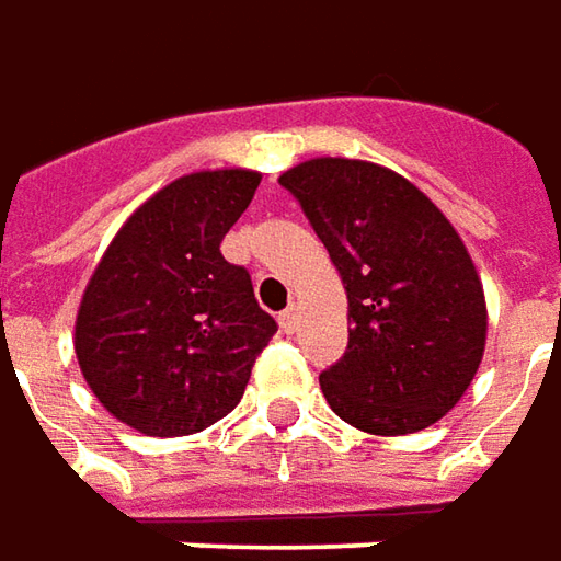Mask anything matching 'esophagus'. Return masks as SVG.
I'll return each instance as SVG.
<instances>
[{
	"label": "esophagus",
	"mask_w": 561,
	"mask_h": 561,
	"mask_svg": "<svg viewBox=\"0 0 561 561\" xmlns=\"http://www.w3.org/2000/svg\"><path fill=\"white\" fill-rule=\"evenodd\" d=\"M279 329L285 332V335H295V329H298V307H288V310H282Z\"/></svg>",
	"instance_id": "obj_1"
}]
</instances>
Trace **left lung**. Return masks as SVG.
<instances>
[{
  "instance_id": "left-lung-1",
  "label": "left lung",
  "mask_w": 561,
  "mask_h": 561,
  "mask_svg": "<svg viewBox=\"0 0 561 561\" xmlns=\"http://www.w3.org/2000/svg\"><path fill=\"white\" fill-rule=\"evenodd\" d=\"M295 195L347 291V351L319 376L332 413L369 435H413L454 410L488 341L472 254L425 192L388 167L310 158Z\"/></svg>"
}]
</instances>
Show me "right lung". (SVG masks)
Here are the masks:
<instances>
[{"mask_svg": "<svg viewBox=\"0 0 561 561\" xmlns=\"http://www.w3.org/2000/svg\"><path fill=\"white\" fill-rule=\"evenodd\" d=\"M261 185L257 170H198L142 202L92 270L73 322L89 391L148 437L204 432L232 413L276 335L222 236Z\"/></svg>", "mask_w": 561, "mask_h": 561, "instance_id": "add662e5", "label": "right lung"}]
</instances>
